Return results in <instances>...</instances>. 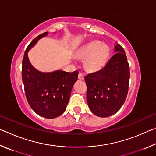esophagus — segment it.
Returning <instances> with one entry per match:
<instances>
[{"label":"esophagus","mask_w":156,"mask_h":156,"mask_svg":"<svg viewBox=\"0 0 156 156\" xmlns=\"http://www.w3.org/2000/svg\"><path fill=\"white\" fill-rule=\"evenodd\" d=\"M78 79H80V80H84V75H83V73H79Z\"/></svg>","instance_id":"esophagus-1"}]
</instances>
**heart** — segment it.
Instances as JSON below:
<instances>
[{
	"label": "heart",
	"instance_id": "b5f03b06",
	"mask_svg": "<svg viewBox=\"0 0 156 156\" xmlns=\"http://www.w3.org/2000/svg\"><path fill=\"white\" fill-rule=\"evenodd\" d=\"M109 55V47L99 41H91L78 49L76 56L85 60L84 66L91 72H98L106 65Z\"/></svg>",
	"mask_w": 156,
	"mask_h": 156
}]
</instances>
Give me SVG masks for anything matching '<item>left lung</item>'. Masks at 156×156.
<instances>
[{
  "label": "left lung",
  "mask_w": 156,
  "mask_h": 156,
  "mask_svg": "<svg viewBox=\"0 0 156 156\" xmlns=\"http://www.w3.org/2000/svg\"><path fill=\"white\" fill-rule=\"evenodd\" d=\"M114 50L115 54L103 69L84 78L89 109L102 118L118 112L128 94L130 72L127 58L119 44H116Z\"/></svg>",
  "instance_id": "left-lung-1"
}]
</instances>
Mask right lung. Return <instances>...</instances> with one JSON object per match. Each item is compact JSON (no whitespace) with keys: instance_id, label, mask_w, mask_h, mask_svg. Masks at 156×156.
I'll return each mask as SVG.
<instances>
[{"instance_id":"1","label":"right lung","mask_w":156,"mask_h":156,"mask_svg":"<svg viewBox=\"0 0 156 156\" xmlns=\"http://www.w3.org/2000/svg\"><path fill=\"white\" fill-rule=\"evenodd\" d=\"M47 32L41 34L29 44L22 63V79L25 96L31 109L37 114L47 119L62 115L66 110L73 84L78 80V72H66L57 70L41 72L30 62L27 53Z\"/></svg>"}]
</instances>
